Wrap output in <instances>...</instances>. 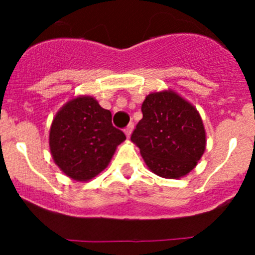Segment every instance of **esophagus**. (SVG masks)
Instances as JSON below:
<instances>
[{
	"instance_id": "obj_1",
	"label": "esophagus",
	"mask_w": 255,
	"mask_h": 255,
	"mask_svg": "<svg viewBox=\"0 0 255 255\" xmlns=\"http://www.w3.org/2000/svg\"><path fill=\"white\" fill-rule=\"evenodd\" d=\"M132 130H134V124L130 123L129 125L126 126L125 130H124V131H125V134H126V136H128V138H130V135H131Z\"/></svg>"
}]
</instances>
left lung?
Returning <instances> with one entry per match:
<instances>
[{
	"instance_id": "obj_1",
	"label": "left lung",
	"mask_w": 255,
	"mask_h": 255,
	"mask_svg": "<svg viewBox=\"0 0 255 255\" xmlns=\"http://www.w3.org/2000/svg\"><path fill=\"white\" fill-rule=\"evenodd\" d=\"M141 112L131 141L149 170L164 179L188 175L206 149V130L197 108L175 92L163 91L148 94Z\"/></svg>"
}]
</instances>
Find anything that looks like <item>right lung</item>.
I'll use <instances>...</instances> for the list:
<instances>
[{
    "instance_id": "obj_1",
    "label": "right lung",
    "mask_w": 255,
    "mask_h": 255,
    "mask_svg": "<svg viewBox=\"0 0 255 255\" xmlns=\"http://www.w3.org/2000/svg\"><path fill=\"white\" fill-rule=\"evenodd\" d=\"M111 120V112L89 96L69 101L56 114L49 130V149L65 175L87 181L107 167L117 145L126 139Z\"/></svg>"
}]
</instances>
